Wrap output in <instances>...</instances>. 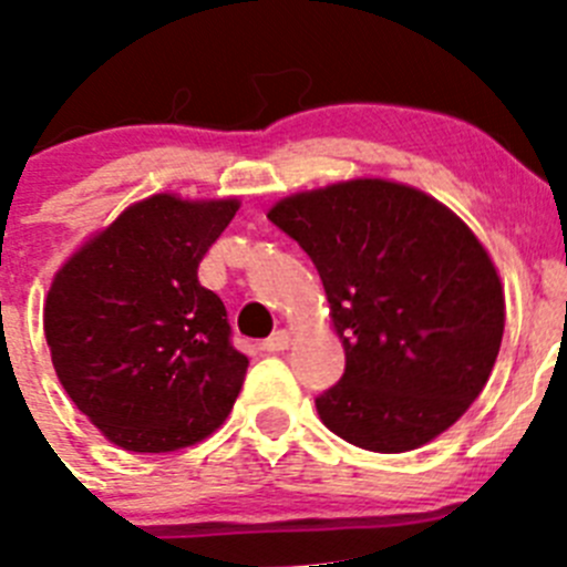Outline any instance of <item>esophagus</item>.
Returning <instances> with one entry per match:
<instances>
[{
  "instance_id": "esophagus-1",
  "label": "esophagus",
  "mask_w": 567,
  "mask_h": 567,
  "mask_svg": "<svg viewBox=\"0 0 567 567\" xmlns=\"http://www.w3.org/2000/svg\"><path fill=\"white\" fill-rule=\"evenodd\" d=\"M288 343H290V334L285 332V329H277L271 338L262 340V351H268V354H277V351L288 349Z\"/></svg>"
}]
</instances>
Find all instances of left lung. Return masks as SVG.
<instances>
[{
	"instance_id": "obj_1",
	"label": "left lung",
	"mask_w": 567,
	"mask_h": 567,
	"mask_svg": "<svg viewBox=\"0 0 567 567\" xmlns=\"http://www.w3.org/2000/svg\"><path fill=\"white\" fill-rule=\"evenodd\" d=\"M268 221L310 255L346 349L316 399L329 430L401 454L446 432L482 393L504 334L498 274L449 207L384 179L296 194Z\"/></svg>"
}]
</instances>
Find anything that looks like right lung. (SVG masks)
Segmentation results:
<instances>
[{"mask_svg": "<svg viewBox=\"0 0 567 567\" xmlns=\"http://www.w3.org/2000/svg\"><path fill=\"white\" fill-rule=\"evenodd\" d=\"M238 202L157 194L121 213L54 277L43 307L52 365L76 410L126 452L194 446L218 430L249 357L199 262Z\"/></svg>", "mask_w": 567, "mask_h": 567, "instance_id": "obj_1", "label": "right lung"}]
</instances>
